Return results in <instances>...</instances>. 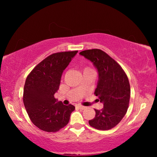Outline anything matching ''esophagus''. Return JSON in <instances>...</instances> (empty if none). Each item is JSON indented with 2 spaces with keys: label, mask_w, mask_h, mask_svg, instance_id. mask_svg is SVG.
Instances as JSON below:
<instances>
[{
  "label": "esophagus",
  "mask_w": 157,
  "mask_h": 157,
  "mask_svg": "<svg viewBox=\"0 0 157 157\" xmlns=\"http://www.w3.org/2000/svg\"><path fill=\"white\" fill-rule=\"evenodd\" d=\"M78 108L79 109H82L84 110L85 109H86V107H84V106H82V105H78Z\"/></svg>",
  "instance_id": "34e87169"
}]
</instances>
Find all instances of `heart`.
Instances as JSON below:
<instances>
[{
	"label": "heart",
	"instance_id": "heart-1",
	"mask_svg": "<svg viewBox=\"0 0 157 157\" xmlns=\"http://www.w3.org/2000/svg\"><path fill=\"white\" fill-rule=\"evenodd\" d=\"M90 69H91V68H85L84 69V71H86V70H90Z\"/></svg>",
	"mask_w": 157,
	"mask_h": 157
}]
</instances>
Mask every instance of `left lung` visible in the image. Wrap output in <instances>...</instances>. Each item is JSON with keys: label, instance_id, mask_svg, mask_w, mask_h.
I'll return each mask as SVG.
<instances>
[{"label": "left lung", "instance_id": "1", "mask_svg": "<svg viewBox=\"0 0 157 157\" xmlns=\"http://www.w3.org/2000/svg\"><path fill=\"white\" fill-rule=\"evenodd\" d=\"M79 54L91 61L98 69L99 79L94 94L104 105L102 109H95V118L89 123L99 130L112 129L123 118L129 107L128 78L120 64L102 50H86Z\"/></svg>", "mask_w": 157, "mask_h": 157}]
</instances>
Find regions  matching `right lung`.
I'll return each mask as SVG.
<instances>
[{
	"instance_id": "add662e5",
	"label": "right lung",
	"mask_w": 157,
	"mask_h": 157,
	"mask_svg": "<svg viewBox=\"0 0 157 157\" xmlns=\"http://www.w3.org/2000/svg\"><path fill=\"white\" fill-rule=\"evenodd\" d=\"M78 52L53 53L38 63L26 78L23 104L32 123L43 131L58 132L68 123L75 110L72 105L57 102L54 95L59 89L63 71Z\"/></svg>"
}]
</instances>
